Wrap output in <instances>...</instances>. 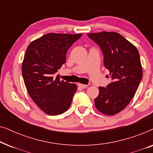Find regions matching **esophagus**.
<instances>
[{"label":"esophagus","instance_id":"obj_1","mask_svg":"<svg viewBox=\"0 0 153 153\" xmlns=\"http://www.w3.org/2000/svg\"><path fill=\"white\" fill-rule=\"evenodd\" d=\"M78 85H79V88H87V86H88L87 85H85V84H81V83H79Z\"/></svg>","mask_w":153,"mask_h":153}]
</instances>
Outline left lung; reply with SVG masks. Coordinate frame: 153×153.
Segmentation results:
<instances>
[{"mask_svg": "<svg viewBox=\"0 0 153 153\" xmlns=\"http://www.w3.org/2000/svg\"><path fill=\"white\" fill-rule=\"evenodd\" d=\"M87 35L101 49L104 65L112 79L106 88H99L95 106L102 114L113 116L128 105L141 82L143 71L139 53L132 44L117 33L104 31Z\"/></svg>", "mask_w": 153, "mask_h": 153, "instance_id": "8db88e82", "label": "left lung"}]
</instances>
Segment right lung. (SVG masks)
<instances>
[{"mask_svg": "<svg viewBox=\"0 0 153 153\" xmlns=\"http://www.w3.org/2000/svg\"><path fill=\"white\" fill-rule=\"evenodd\" d=\"M81 35L48 33L27 48L22 63L25 85L32 100L47 114H61L72 104L76 85L54 75L66 62L68 50Z\"/></svg>", "mask_w": 153, "mask_h": 153, "instance_id": "add662e5", "label": "right lung"}]
</instances>
